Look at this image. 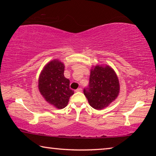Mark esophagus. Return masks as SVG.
Listing matches in <instances>:
<instances>
[{"label":"esophagus","mask_w":156,"mask_h":156,"mask_svg":"<svg viewBox=\"0 0 156 156\" xmlns=\"http://www.w3.org/2000/svg\"><path fill=\"white\" fill-rule=\"evenodd\" d=\"M76 92H80V91H82V89L81 88H78V89H76Z\"/></svg>","instance_id":"esophagus-1"}]
</instances>
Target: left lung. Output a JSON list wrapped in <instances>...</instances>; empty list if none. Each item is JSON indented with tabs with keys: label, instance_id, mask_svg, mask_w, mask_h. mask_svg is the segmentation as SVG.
Segmentation results:
<instances>
[{
	"label": "left lung",
	"instance_id": "1",
	"mask_svg": "<svg viewBox=\"0 0 156 156\" xmlns=\"http://www.w3.org/2000/svg\"><path fill=\"white\" fill-rule=\"evenodd\" d=\"M83 91L94 109L101 110L107 107L120 92L119 80L115 71L109 65L95 66L91 69L89 86Z\"/></svg>",
	"mask_w": 156,
	"mask_h": 156
}]
</instances>
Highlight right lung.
<instances>
[{"label":"right lung","mask_w":156,"mask_h":156,"mask_svg":"<svg viewBox=\"0 0 156 156\" xmlns=\"http://www.w3.org/2000/svg\"><path fill=\"white\" fill-rule=\"evenodd\" d=\"M65 65L54 59L44 66L38 78V89L44 100L58 109L67 106L74 91L69 88V80L64 76Z\"/></svg>","instance_id":"obj_1"}]
</instances>
